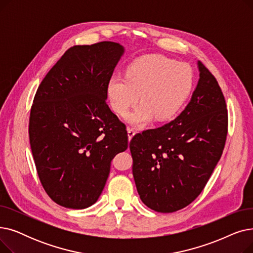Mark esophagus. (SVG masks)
<instances>
[{"label": "esophagus", "mask_w": 253, "mask_h": 253, "mask_svg": "<svg viewBox=\"0 0 253 253\" xmlns=\"http://www.w3.org/2000/svg\"><path fill=\"white\" fill-rule=\"evenodd\" d=\"M127 133H128V138H129V140H131L132 137H133V136L136 134V132H135L134 129L128 128V129H127Z\"/></svg>", "instance_id": "34e87169"}]
</instances>
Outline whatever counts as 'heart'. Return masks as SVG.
<instances>
[{"mask_svg":"<svg viewBox=\"0 0 253 253\" xmlns=\"http://www.w3.org/2000/svg\"><path fill=\"white\" fill-rule=\"evenodd\" d=\"M192 70L162 55H145L132 61L125 78L114 75L106 83V97L114 113L126 112L140 95L141 103L125 117V122L140 129L154 118L159 122L173 118L191 94Z\"/></svg>","mask_w":253,"mask_h":253,"instance_id":"b5f03b06","label":"heart"}]
</instances>
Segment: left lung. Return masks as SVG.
Wrapping results in <instances>:
<instances>
[{"instance_id": "obj_1", "label": "left lung", "mask_w": 253, "mask_h": 253, "mask_svg": "<svg viewBox=\"0 0 253 253\" xmlns=\"http://www.w3.org/2000/svg\"><path fill=\"white\" fill-rule=\"evenodd\" d=\"M199 80L184 110L169 124L130 141L134 181L149 208L170 213L200 195L221 157L228 111L216 79L197 62Z\"/></svg>"}]
</instances>
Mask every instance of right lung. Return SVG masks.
Listing matches in <instances>:
<instances>
[{"label": "right lung", "instance_id": "right-lung-1", "mask_svg": "<svg viewBox=\"0 0 253 253\" xmlns=\"http://www.w3.org/2000/svg\"><path fill=\"white\" fill-rule=\"evenodd\" d=\"M125 48L114 42L70 48L40 84L30 116L38 175L53 201L94 204L114 157L127 150L124 124L106 103V83Z\"/></svg>", "mask_w": 253, "mask_h": 253}]
</instances>
